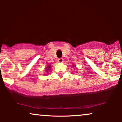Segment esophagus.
Returning <instances> with one entry per match:
<instances>
[{
  "instance_id": "obj_1",
  "label": "esophagus",
  "mask_w": 122,
  "mask_h": 122,
  "mask_svg": "<svg viewBox=\"0 0 122 122\" xmlns=\"http://www.w3.org/2000/svg\"><path fill=\"white\" fill-rule=\"evenodd\" d=\"M58 62L61 63L64 61V60H63V58H60L58 59Z\"/></svg>"
}]
</instances>
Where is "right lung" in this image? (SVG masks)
<instances>
[{
    "label": "right lung",
    "instance_id": "obj_1",
    "mask_svg": "<svg viewBox=\"0 0 122 122\" xmlns=\"http://www.w3.org/2000/svg\"><path fill=\"white\" fill-rule=\"evenodd\" d=\"M50 67H51V66H50V65H49V66H47V68H46V71H49V69H50Z\"/></svg>",
    "mask_w": 122,
    "mask_h": 122
}]
</instances>
